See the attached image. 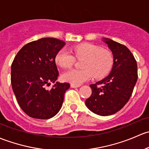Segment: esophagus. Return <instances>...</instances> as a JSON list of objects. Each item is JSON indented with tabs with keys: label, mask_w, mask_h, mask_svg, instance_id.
I'll use <instances>...</instances> for the list:
<instances>
[{
	"label": "esophagus",
	"mask_w": 149,
	"mask_h": 149,
	"mask_svg": "<svg viewBox=\"0 0 149 149\" xmlns=\"http://www.w3.org/2000/svg\"><path fill=\"white\" fill-rule=\"evenodd\" d=\"M80 85H74V84H71V87L72 88H76V87H79Z\"/></svg>",
	"instance_id": "1"
}]
</instances>
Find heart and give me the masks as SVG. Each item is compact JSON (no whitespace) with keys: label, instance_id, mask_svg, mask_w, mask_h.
Wrapping results in <instances>:
<instances>
[{"label":"heart","instance_id":"obj_1","mask_svg":"<svg viewBox=\"0 0 149 149\" xmlns=\"http://www.w3.org/2000/svg\"><path fill=\"white\" fill-rule=\"evenodd\" d=\"M72 51L77 59H83L81 62L82 69H72L64 72L62 78L65 82L79 85L94 75L97 79H101L108 74L113 67L111 52L97 45L84 43L73 47ZM54 59L56 64L63 68L72 67L74 62V56L65 49L58 52Z\"/></svg>","mask_w":149,"mask_h":149}]
</instances>
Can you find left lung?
Listing matches in <instances>:
<instances>
[{
	"mask_svg": "<svg viewBox=\"0 0 149 149\" xmlns=\"http://www.w3.org/2000/svg\"><path fill=\"white\" fill-rule=\"evenodd\" d=\"M103 41L113 53V68L108 76L90 85L93 93L85 104L93 113L106 116L117 113L129 100L138 70L136 59L125 46L108 38Z\"/></svg>",
	"mask_w": 149,
	"mask_h": 149,
	"instance_id": "8db88e82",
	"label": "left lung"
}]
</instances>
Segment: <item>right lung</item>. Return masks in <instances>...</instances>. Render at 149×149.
<instances>
[{
	"mask_svg": "<svg viewBox=\"0 0 149 149\" xmlns=\"http://www.w3.org/2000/svg\"><path fill=\"white\" fill-rule=\"evenodd\" d=\"M65 42L54 38H42L22 47L11 64L12 88L23 111L30 117L49 119L57 114L70 85L56 82L59 76L55 56Z\"/></svg>",
	"mask_w": 149,
	"mask_h": 149,
	"instance_id": "obj_1",
	"label": "right lung"
}]
</instances>
